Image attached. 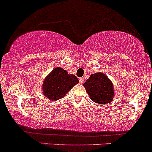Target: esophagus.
<instances>
[{
  "mask_svg": "<svg viewBox=\"0 0 152 152\" xmlns=\"http://www.w3.org/2000/svg\"><path fill=\"white\" fill-rule=\"evenodd\" d=\"M79 82H80L81 84H83L85 82V79L84 78H79Z\"/></svg>",
  "mask_w": 152,
  "mask_h": 152,
  "instance_id": "1",
  "label": "esophagus"
}]
</instances>
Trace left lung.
<instances>
[{
	"label": "left lung",
	"mask_w": 152,
	"mask_h": 152,
	"mask_svg": "<svg viewBox=\"0 0 152 152\" xmlns=\"http://www.w3.org/2000/svg\"><path fill=\"white\" fill-rule=\"evenodd\" d=\"M90 99L100 104H108L114 99V87L111 81L103 73L90 75L84 84Z\"/></svg>",
	"instance_id": "1"
}]
</instances>
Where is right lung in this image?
I'll return each mask as SVG.
<instances>
[{
    "mask_svg": "<svg viewBox=\"0 0 152 152\" xmlns=\"http://www.w3.org/2000/svg\"><path fill=\"white\" fill-rule=\"evenodd\" d=\"M79 82V79L76 76L68 74L63 68L57 67L53 69L44 80L42 87V93L50 100H59Z\"/></svg>",
    "mask_w": 152,
    "mask_h": 152,
    "instance_id": "1",
    "label": "right lung"
}]
</instances>
